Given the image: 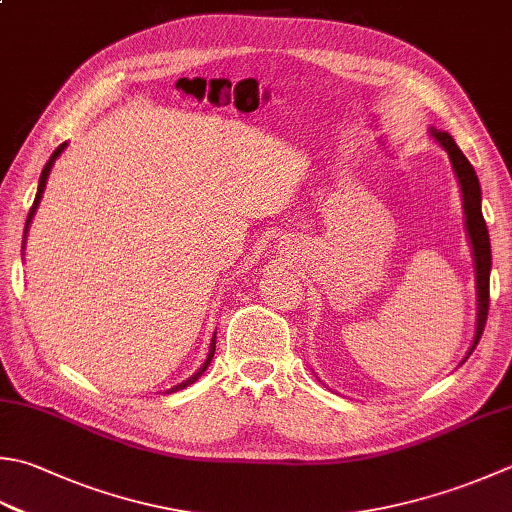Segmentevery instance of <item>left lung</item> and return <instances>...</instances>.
I'll return each mask as SVG.
<instances>
[{
    "label": "left lung",
    "instance_id": "obj_1",
    "mask_svg": "<svg viewBox=\"0 0 512 512\" xmlns=\"http://www.w3.org/2000/svg\"><path fill=\"white\" fill-rule=\"evenodd\" d=\"M430 137L435 139V144L442 146L450 166H453V173L457 177L459 193H462V208H464V228L466 237L470 244V253H473V266H475V290H477V319H475V337L473 344H470L466 359L473 355L475 346L479 344V337L484 333L486 317H488V284H490V266H493V257H490V237L488 228L482 215V186H479V179L475 168L470 166L466 155L459 150L455 139L450 137L446 130L428 128Z\"/></svg>",
    "mask_w": 512,
    "mask_h": 512
}]
</instances>
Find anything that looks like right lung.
I'll use <instances>...</instances> for the list:
<instances>
[{"mask_svg":"<svg viewBox=\"0 0 512 512\" xmlns=\"http://www.w3.org/2000/svg\"><path fill=\"white\" fill-rule=\"evenodd\" d=\"M66 142L64 144H59L57 148H55V153L50 155V159L46 162V166H44V170H42V175H39V184H37V195H35V202H33V206H30V213H28V219H26V228H24V239H22V250H24V246H26V235H28V228H30V222H33V217H35V213H37V208H39V202H42V195H44V188H46V182H48V175H50V168H53V164H55V159L64 153L66 150ZM215 339H217V335H213V339H210V346H208V355H206V359H204V364L199 366L193 375H190L188 379H184L182 384H177V386H173V388H168L166 393H175V390H182V388H186V386H190V384H195L199 377H202L204 373H206V368L210 366V362H213V357H215Z\"/></svg>","mask_w":512,"mask_h":512,"instance_id":"obj_1","label":"right lung"}]
</instances>
